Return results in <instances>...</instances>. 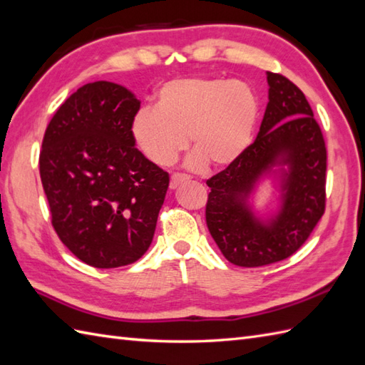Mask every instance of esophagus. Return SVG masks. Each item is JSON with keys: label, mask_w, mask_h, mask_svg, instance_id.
Here are the masks:
<instances>
[{"label": "esophagus", "mask_w": 365, "mask_h": 365, "mask_svg": "<svg viewBox=\"0 0 365 365\" xmlns=\"http://www.w3.org/2000/svg\"><path fill=\"white\" fill-rule=\"evenodd\" d=\"M185 182H189V176L175 173V175L170 178V189H178L181 184H185Z\"/></svg>", "instance_id": "obj_1"}]
</instances>
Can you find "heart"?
Wrapping results in <instances>:
<instances>
[{"label": "heart", "instance_id": "obj_1", "mask_svg": "<svg viewBox=\"0 0 365 365\" xmlns=\"http://www.w3.org/2000/svg\"><path fill=\"white\" fill-rule=\"evenodd\" d=\"M259 101L245 82L218 77L180 78L165 83L156 108L145 106L133 119L131 135L150 163L167 167L189 144L190 168H226L251 145Z\"/></svg>", "mask_w": 365, "mask_h": 365}]
</instances>
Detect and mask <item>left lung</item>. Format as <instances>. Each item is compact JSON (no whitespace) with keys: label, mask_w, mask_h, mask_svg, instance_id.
I'll use <instances>...</instances> for the list:
<instances>
[{"label":"left lung","mask_w":365,"mask_h":365,"mask_svg":"<svg viewBox=\"0 0 365 365\" xmlns=\"http://www.w3.org/2000/svg\"><path fill=\"white\" fill-rule=\"evenodd\" d=\"M268 105L254 144L207 180L206 223L226 259L243 268L285 260L307 242L325 212L327 148L305 94L287 77L266 73ZM264 179L279 192L268 217L255 212Z\"/></svg>","instance_id":"left-lung-1"}]
</instances>
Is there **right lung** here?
Returning a JSON list of instances; mask_svg holds the SVG:
<instances>
[{"instance_id":"1","label":"right lung","mask_w":365,"mask_h":365,"mask_svg":"<svg viewBox=\"0 0 365 365\" xmlns=\"http://www.w3.org/2000/svg\"><path fill=\"white\" fill-rule=\"evenodd\" d=\"M139 106L125 86L86 83L60 105L43 138L40 176L52 226L94 268H119L145 254L168 189V173L133 139Z\"/></svg>"}]
</instances>
